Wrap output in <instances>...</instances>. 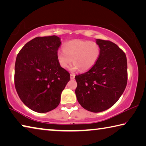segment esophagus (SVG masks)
<instances>
[{"instance_id": "1", "label": "esophagus", "mask_w": 146, "mask_h": 146, "mask_svg": "<svg viewBox=\"0 0 146 146\" xmlns=\"http://www.w3.org/2000/svg\"><path fill=\"white\" fill-rule=\"evenodd\" d=\"M75 74L71 73V75H70V78L71 79V80H73V79L75 78Z\"/></svg>"}]
</instances>
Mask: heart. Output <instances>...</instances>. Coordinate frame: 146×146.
I'll use <instances>...</instances> for the list:
<instances>
[{
	"label": "heart",
	"mask_w": 146,
	"mask_h": 146,
	"mask_svg": "<svg viewBox=\"0 0 146 146\" xmlns=\"http://www.w3.org/2000/svg\"><path fill=\"white\" fill-rule=\"evenodd\" d=\"M100 53V46L95 41L73 40L68 42L64 46L63 50L58 51L57 58L63 68H68L73 61L74 65L71 70L80 68L85 71L95 65Z\"/></svg>",
	"instance_id": "1"
}]
</instances>
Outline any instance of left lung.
Here are the masks:
<instances>
[{
	"instance_id": "8db88e82",
	"label": "left lung",
	"mask_w": 146,
	"mask_h": 146,
	"mask_svg": "<svg viewBox=\"0 0 146 146\" xmlns=\"http://www.w3.org/2000/svg\"><path fill=\"white\" fill-rule=\"evenodd\" d=\"M99 57L95 65L84 73L75 76L78 102L85 110L93 113L110 108L119 99L127 82V58L117 44L97 39Z\"/></svg>"
}]
</instances>
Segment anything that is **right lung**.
<instances>
[{
    "instance_id": "add662e5",
    "label": "right lung",
    "mask_w": 146,
    "mask_h": 146,
    "mask_svg": "<svg viewBox=\"0 0 146 146\" xmlns=\"http://www.w3.org/2000/svg\"><path fill=\"white\" fill-rule=\"evenodd\" d=\"M57 36H38L26 43L17 56L15 86L23 102L31 110L46 113L55 109L70 74L58 62Z\"/></svg>"
}]
</instances>
